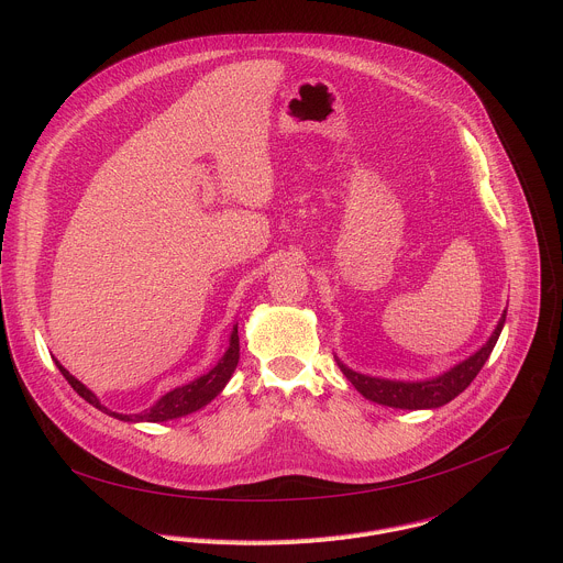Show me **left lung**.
Segmentation results:
<instances>
[{"label": "left lung", "instance_id": "1", "mask_svg": "<svg viewBox=\"0 0 563 563\" xmlns=\"http://www.w3.org/2000/svg\"><path fill=\"white\" fill-rule=\"evenodd\" d=\"M506 313H508V309H504L495 332L490 334V339L484 345H481V350H476L472 356L456 363L448 372L426 378V380H396V378L369 376V374L350 369L339 356H334V358H336L341 372L347 376V380L367 400H374V404H378V406L398 408V410H434V408L450 404L454 396H459L476 378L481 367L486 365V361L493 354V350L499 341V334L504 330Z\"/></svg>", "mask_w": 563, "mask_h": 563}]
</instances>
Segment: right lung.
<instances>
[{"instance_id": "add662e5", "label": "right lung", "mask_w": 563, "mask_h": 563, "mask_svg": "<svg viewBox=\"0 0 563 563\" xmlns=\"http://www.w3.org/2000/svg\"><path fill=\"white\" fill-rule=\"evenodd\" d=\"M238 358H240V339H238V323L233 325L231 330V336H229V347L227 352L222 354V358L202 376L180 385V387H174L172 391L159 396L155 404L144 410V412H137V415H120V412H113L109 410L107 406H102V400L82 383L77 380L59 361H55V365L59 367V372L64 374V378L70 383V387L82 396L87 404H91L93 408L107 412L109 417L113 419H120V421H131V423H163V421H172V419H180V417H187L200 408H205L207 404H211V400L224 389V385L229 383L235 365H238Z\"/></svg>"}]
</instances>
